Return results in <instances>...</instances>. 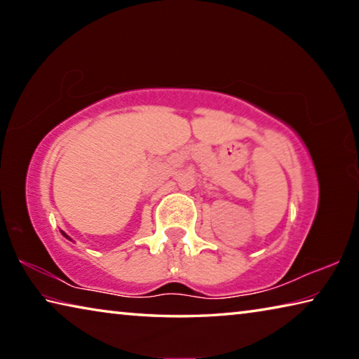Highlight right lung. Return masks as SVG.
Here are the masks:
<instances>
[{
    "instance_id": "1",
    "label": "right lung",
    "mask_w": 359,
    "mask_h": 359,
    "mask_svg": "<svg viewBox=\"0 0 359 359\" xmlns=\"http://www.w3.org/2000/svg\"><path fill=\"white\" fill-rule=\"evenodd\" d=\"M63 236H66V234H65V233H63ZM66 238H68V236H66ZM68 239H69V238H68Z\"/></svg>"
}]
</instances>
